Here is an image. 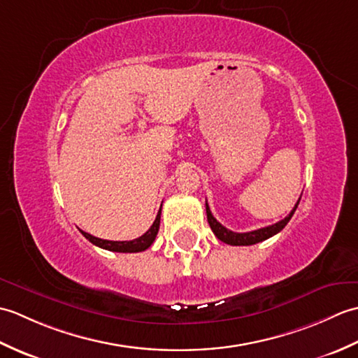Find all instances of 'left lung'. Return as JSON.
<instances>
[{
  "label": "left lung",
  "instance_id": "left-lung-1",
  "mask_svg": "<svg viewBox=\"0 0 358 358\" xmlns=\"http://www.w3.org/2000/svg\"><path fill=\"white\" fill-rule=\"evenodd\" d=\"M301 199V196H300ZM300 199L299 201H296L295 208L289 212V215L285 217L283 220H280L278 223L275 224H271V226H266V227H262V229H257V231H250V232H232L229 229H226V227L218 223L217 220L214 218V215H212V212L206 203V214H208V222H209V226L212 232L215 234V237L218 240H222L223 243H226V245H231V246H250V245H255V243H260V241H264L271 238L272 235L278 234L283 227L289 223V220L292 218L294 212L296 209V206H299L300 203Z\"/></svg>",
  "mask_w": 358,
  "mask_h": 358
}]
</instances>
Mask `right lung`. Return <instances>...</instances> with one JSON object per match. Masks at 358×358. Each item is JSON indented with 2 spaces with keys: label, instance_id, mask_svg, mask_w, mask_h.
Instances as JSON below:
<instances>
[{
  "label": "right lung",
  "instance_id": "1",
  "mask_svg": "<svg viewBox=\"0 0 358 358\" xmlns=\"http://www.w3.org/2000/svg\"><path fill=\"white\" fill-rule=\"evenodd\" d=\"M159 215H162V209L158 210L155 222L150 226V229L146 234H143L141 237L131 240V241H110V240L96 238V237H94V235H90L81 229H80V232L85 235V237L90 243H92V245H95L98 248H103L106 250H112V252H141V250H146L152 245V243L155 241V237H157L158 229H159Z\"/></svg>",
  "mask_w": 358,
  "mask_h": 358
}]
</instances>
